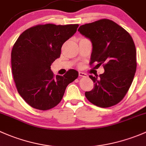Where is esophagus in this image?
Returning <instances> with one entry per match:
<instances>
[{"instance_id":"1","label":"esophagus","mask_w":146,"mask_h":146,"mask_svg":"<svg viewBox=\"0 0 146 146\" xmlns=\"http://www.w3.org/2000/svg\"><path fill=\"white\" fill-rule=\"evenodd\" d=\"M79 76H81V77H86V76H87L86 74H85L84 72H79Z\"/></svg>"}]
</instances>
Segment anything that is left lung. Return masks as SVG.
Listing matches in <instances>:
<instances>
[{
	"label": "left lung",
	"instance_id": "obj_1",
	"mask_svg": "<svg viewBox=\"0 0 146 146\" xmlns=\"http://www.w3.org/2000/svg\"><path fill=\"white\" fill-rule=\"evenodd\" d=\"M78 31L91 40L90 65L103 64L105 72L89 77L94 88L86 91L88 101L100 108L119 103L129 91L136 70V50L130 34L113 21L103 19L82 25ZM98 76V75H97Z\"/></svg>",
	"mask_w": 146,
	"mask_h": 146
}]
</instances>
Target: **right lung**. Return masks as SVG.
<instances>
[{
    "label": "right lung",
    "instance_id": "1",
    "mask_svg": "<svg viewBox=\"0 0 146 146\" xmlns=\"http://www.w3.org/2000/svg\"><path fill=\"white\" fill-rule=\"evenodd\" d=\"M79 25H38L25 30L11 52L12 72L18 93L30 106L40 110L54 108L61 101L67 85L78 77L69 70L63 76L51 71L63 43L76 33Z\"/></svg>",
    "mask_w": 146,
    "mask_h": 146
}]
</instances>
